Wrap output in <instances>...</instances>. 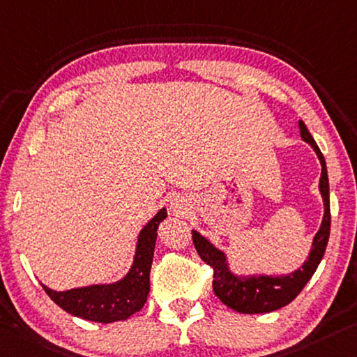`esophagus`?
<instances>
[{"mask_svg":"<svg viewBox=\"0 0 357 357\" xmlns=\"http://www.w3.org/2000/svg\"><path fill=\"white\" fill-rule=\"evenodd\" d=\"M172 208L176 213H181V211H183V208H184V200L183 199H178V197H176V199L172 202Z\"/></svg>","mask_w":357,"mask_h":357,"instance_id":"obj_1","label":"esophagus"}]
</instances>
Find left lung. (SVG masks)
Instances as JSON below:
<instances>
[{"instance_id": "8db88e82", "label": "left lung", "mask_w": 357, "mask_h": 357, "mask_svg": "<svg viewBox=\"0 0 357 357\" xmlns=\"http://www.w3.org/2000/svg\"><path fill=\"white\" fill-rule=\"evenodd\" d=\"M301 135L303 141L314 149L321 160V179L319 190L324 200V218L318 234L313 240L308 260L302 265V268L294 271L287 276H235L229 270L225 254L214 248L211 243L192 230V240L199 256L205 264L213 268V291L219 297V301L227 305L229 308L245 314L270 313L280 310L291 303L298 294L302 292L305 284L314 275L316 268L326 252L327 241L331 234V200H329V178H327L326 160L319 151L316 141L311 137L308 128L301 121Z\"/></svg>"}]
</instances>
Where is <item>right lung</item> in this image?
<instances>
[{
	"label": "right lung",
	"mask_w": 357,
	"mask_h": 357,
	"mask_svg": "<svg viewBox=\"0 0 357 357\" xmlns=\"http://www.w3.org/2000/svg\"><path fill=\"white\" fill-rule=\"evenodd\" d=\"M165 218L167 209L162 208L139 231L133 265L123 280L114 284H95L63 292L52 291L44 284L43 289L61 310L77 318L103 324L130 318L148 301L157 229Z\"/></svg>",
	"instance_id": "1"
}]
</instances>
